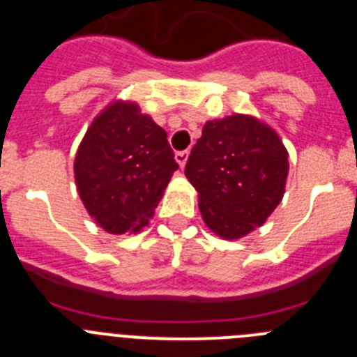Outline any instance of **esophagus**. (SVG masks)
<instances>
[{
  "label": "esophagus",
  "mask_w": 357,
  "mask_h": 357,
  "mask_svg": "<svg viewBox=\"0 0 357 357\" xmlns=\"http://www.w3.org/2000/svg\"><path fill=\"white\" fill-rule=\"evenodd\" d=\"M188 157H189V150H178V152L175 153L176 162H178V165H181L182 168H184L185 162H188Z\"/></svg>",
  "instance_id": "1"
}]
</instances>
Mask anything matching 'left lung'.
<instances>
[{
	"instance_id": "1",
	"label": "left lung",
	"mask_w": 357,
	"mask_h": 357,
	"mask_svg": "<svg viewBox=\"0 0 357 357\" xmlns=\"http://www.w3.org/2000/svg\"><path fill=\"white\" fill-rule=\"evenodd\" d=\"M287 175L289 152L278 134L244 114L205 123L185 165L205 225L223 238L266 223L283 198Z\"/></svg>"
}]
</instances>
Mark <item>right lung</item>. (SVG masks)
Wrapping results in <instances>:
<instances>
[{
  "instance_id": "add662e5",
  "label": "right lung",
  "mask_w": 357,
  "mask_h": 357,
  "mask_svg": "<svg viewBox=\"0 0 357 357\" xmlns=\"http://www.w3.org/2000/svg\"><path fill=\"white\" fill-rule=\"evenodd\" d=\"M175 169L166 130L129 102L111 104L91 122L74 162L81 200L109 234L142 230Z\"/></svg>"
}]
</instances>
